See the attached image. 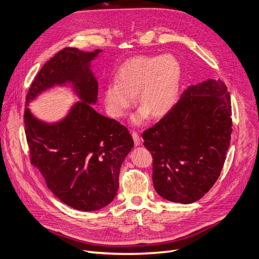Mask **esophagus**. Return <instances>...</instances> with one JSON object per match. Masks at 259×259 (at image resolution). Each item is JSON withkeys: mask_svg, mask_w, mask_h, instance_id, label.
Masks as SVG:
<instances>
[{"mask_svg": "<svg viewBox=\"0 0 259 259\" xmlns=\"http://www.w3.org/2000/svg\"><path fill=\"white\" fill-rule=\"evenodd\" d=\"M132 137H133V140H134V143H135V146H139L140 144V137L138 135V133L136 132H133L132 133Z\"/></svg>", "mask_w": 259, "mask_h": 259, "instance_id": "1", "label": "esophagus"}]
</instances>
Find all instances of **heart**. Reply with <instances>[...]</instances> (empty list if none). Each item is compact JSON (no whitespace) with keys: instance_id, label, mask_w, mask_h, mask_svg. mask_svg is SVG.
<instances>
[{"instance_id":"obj_1","label":"heart","mask_w":259,"mask_h":259,"mask_svg":"<svg viewBox=\"0 0 259 259\" xmlns=\"http://www.w3.org/2000/svg\"><path fill=\"white\" fill-rule=\"evenodd\" d=\"M182 80L183 66L174 55L130 58L119 67L116 80L104 88L107 112L116 119L124 117L137 94L141 107L132 118L134 124H141L150 113L162 117L177 104Z\"/></svg>"}]
</instances>
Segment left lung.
Returning <instances> with one entry per match:
<instances>
[{"mask_svg": "<svg viewBox=\"0 0 259 259\" xmlns=\"http://www.w3.org/2000/svg\"><path fill=\"white\" fill-rule=\"evenodd\" d=\"M232 134L231 97L220 79L186 89L175 106L143 132L153 156L156 192L190 204L207 193L220 177Z\"/></svg>", "mask_w": 259, "mask_h": 259, "instance_id": "1", "label": "left lung"}]
</instances>
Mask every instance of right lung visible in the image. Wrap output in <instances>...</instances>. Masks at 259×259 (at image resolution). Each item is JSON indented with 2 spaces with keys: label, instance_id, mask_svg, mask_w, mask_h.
<instances>
[{
  "label": "right lung",
  "instance_id": "1",
  "mask_svg": "<svg viewBox=\"0 0 259 259\" xmlns=\"http://www.w3.org/2000/svg\"><path fill=\"white\" fill-rule=\"evenodd\" d=\"M101 52L65 48L47 61L30 85L26 105L55 85L72 84L80 101L63 120L47 123L28 107L24 111L30 162L56 198L82 211L101 209L115 199L121 164L134 147L125 126L90 105L98 101L90 63Z\"/></svg>",
  "mask_w": 259,
  "mask_h": 259
}]
</instances>
